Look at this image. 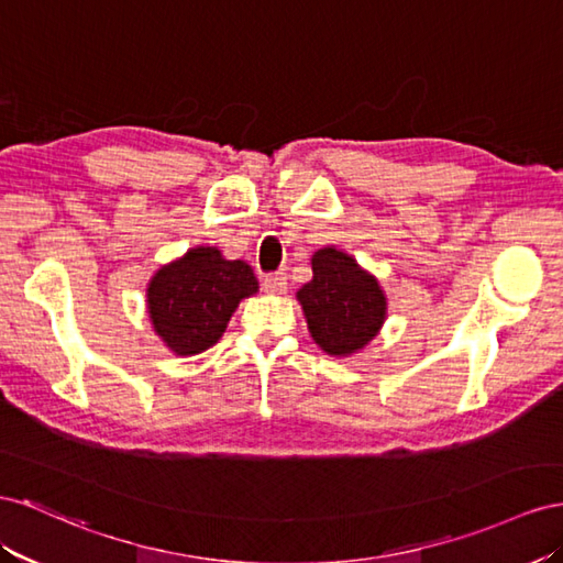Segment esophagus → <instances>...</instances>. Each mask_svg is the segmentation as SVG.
<instances>
[{"instance_id": "esophagus-1", "label": "esophagus", "mask_w": 563, "mask_h": 563, "mask_svg": "<svg viewBox=\"0 0 563 563\" xmlns=\"http://www.w3.org/2000/svg\"><path fill=\"white\" fill-rule=\"evenodd\" d=\"M262 285H264V292H268V295H283L287 290V276L283 271L271 273V276H264Z\"/></svg>"}]
</instances>
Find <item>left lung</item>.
<instances>
[{
	"label": "left lung",
	"mask_w": 563,
	"mask_h": 563,
	"mask_svg": "<svg viewBox=\"0 0 563 563\" xmlns=\"http://www.w3.org/2000/svg\"><path fill=\"white\" fill-rule=\"evenodd\" d=\"M313 278L297 292L313 342L330 356H353L371 344L387 318L377 278L351 254L323 247L311 256Z\"/></svg>",
	"instance_id": "1"
}]
</instances>
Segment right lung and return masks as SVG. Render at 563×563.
I'll use <instances>...</instances> for the list:
<instances>
[{"instance_id": "right-lung-1", "label": "right lung", "mask_w": 563, "mask_h": 563, "mask_svg": "<svg viewBox=\"0 0 563 563\" xmlns=\"http://www.w3.org/2000/svg\"><path fill=\"white\" fill-rule=\"evenodd\" d=\"M256 290L260 283L250 264L223 260L221 250L200 245L151 278L148 318L176 356H196L221 340L240 299Z\"/></svg>"}]
</instances>
